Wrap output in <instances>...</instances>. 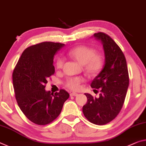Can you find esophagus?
Segmentation results:
<instances>
[{
    "mask_svg": "<svg viewBox=\"0 0 146 146\" xmlns=\"http://www.w3.org/2000/svg\"><path fill=\"white\" fill-rule=\"evenodd\" d=\"M78 94L76 92H72L70 93V96H78Z\"/></svg>",
    "mask_w": 146,
    "mask_h": 146,
    "instance_id": "obj_1",
    "label": "esophagus"
}]
</instances>
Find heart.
Instances as JSON below:
<instances>
[{
	"label": "heart",
	"instance_id": "1",
	"mask_svg": "<svg viewBox=\"0 0 146 146\" xmlns=\"http://www.w3.org/2000/svg\"><path fill=\"white\" fill-rule=\"evenodd\" d=\"M68 56L82 64L83 70L90 76H95L102 70L104 64V56L101 54L96 53L94 49L84 45L76 46L67 52ZM64 59L63 57H58L56 61L57 68L61 69L63 66ZM84 82V78L81 76L68 78L65 83L66 87L72 90L80 89L81 84Z\"/></svg>",
	"mask_w": 146,
	"mask_h": 146
}]
</instances>
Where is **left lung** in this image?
Listing matches in <instances>:
<instances>
[{
    "mask_svg": "<svg viewBox=\"0 0 146 146\" xmlns=\"http://www.w3.org/2000/svg\"><path fill=\"white\" fill-rule=\"evenodd\" d=\"M94 37L103 44L105 64L90 84L93 89H100L99 97L85 93L87 102L83 113L91 123L104 125L114 120L122 108L129 79L125 57L118 45L105 33H96Z\"/></svg>",
    "mask_w": 146,
    "mask_h": 146,
    "instance_id": "obj_1",
    "label": "left lung"
}]
</instances>
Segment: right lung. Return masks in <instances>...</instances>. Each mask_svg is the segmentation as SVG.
Listing matches in <instances>:
<instances>
[{"label":"right lung","mask_w":146,"mask_h":146,"mask_svg":"<svg viewBox=\"0 0 146 146\" xmlns=\"http://www.w3.org/2000/svg\"><path fill=\"white\" fill-rule=\"evenodd\" d=\"M64 44L42 42L26 48L13 72L15 98L24 114L33 123L44 125L61 113L69 98L64 89L46 91L47 80L55 72L54 57Z\"/></svg>","instance_id":"obj_1"}]
</instances>
